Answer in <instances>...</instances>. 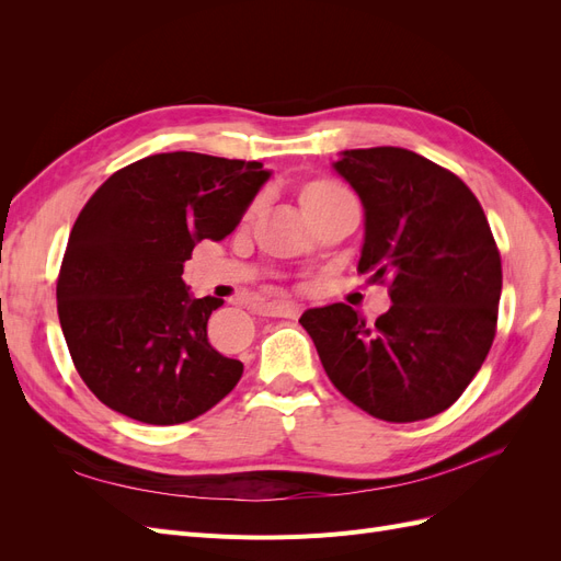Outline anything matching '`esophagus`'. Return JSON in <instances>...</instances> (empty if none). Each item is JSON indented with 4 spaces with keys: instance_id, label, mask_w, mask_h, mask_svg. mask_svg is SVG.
<instances>
[{
    "instance_id": "esophagus-1",
    "label": "esophagus",
    "mask_w": 561,
    "mask_h": 561,
    "mask_svg": "<svg viewBox=\"0 0 561 561\" xmlns=\"http://www.w3.org/2000/svg\"><path fill=\"white\" fill-rule=\"evenodd\" d=\"M264 311L266 316H274V318H297L301 313V307L297 301H268L264 304Z\"/></svg>"
}]
</instances>
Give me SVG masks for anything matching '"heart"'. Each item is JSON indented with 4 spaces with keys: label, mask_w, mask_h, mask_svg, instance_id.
<instances>
[{
    "label": "heart",
    "mask_w": 561,
    "mask_h": 561,
    "mask_svg": "<svg viewBox=\"0 0 561 561\" xmlns=\"http://www.w3.org/2000/svg\"><path fill=\"white\" fill-rule=\"evenodd\" d=\"M334 192H342V186H336V184H332V182H311L309 186H304V192H301V206H307V203L313 201V198L328 196V194H334Z\"/></svg>",
    "instance_id": "1"
}]
</instances>
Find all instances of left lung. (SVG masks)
I'll return each instance as SVG.
<instances>
[{"instance_id": "obj_1", "label": "left lung", "mask_w": 561, "mask_h": 561, "mask_svg": "<svg viewBox=\"0 0 561 561\" xmlns=\"http://www.w3.org/2000/svg\"><path fill=\"white\" fill-rule=\"evenodd\" d=\"M332 168L365 210L358 271L390 283L393 307L375 325L348 304L299 322L363 412L431 419L461 398L496 334L503 274L484 210L454 173L402 147L346 149Z\"/></svg>"}]
</instances>
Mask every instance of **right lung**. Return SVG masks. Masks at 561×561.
Masks as SVG:
<instances>
[{
  "label": "right lung",
  "mask_w": 561,
  "mask_h": 561,
  "mask_svg": "<svg viewBox=\"0 0 561 561\" xmlns=\"http://www.w3.org/2000/svg\"><path fill=\"white\" fill-rule=\"evenodd\" d=\"M271 178L260 161L171 151L116 171L72 227L58 316L79 377L110 410L151 426L206 414L243 375L208 342L217 297H192L184 262L239 227Z\"/></svg>",
  "instance_id": "1"
}]
</instances>
